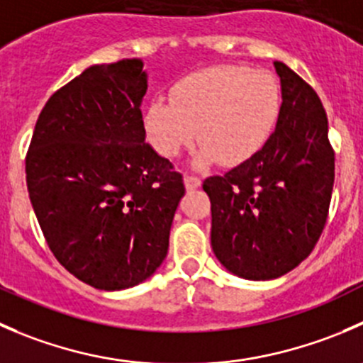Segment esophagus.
<instances>
[{"mask_svg":"<svg viewBox=\"0 0 363 363\" xmlns=\"http://www.w3.org/2000/svg\"><path fill=\"white\" fill-rule=\"evenodd\" d=\"M200 182H202V181H200L196 175H186V177H184V184H186V188H188V189L199 188Z\"/></svg>","mask_w":363,"mask_h":363,"instance_id":"34e87169","label":"esophagus"}]
</instances>
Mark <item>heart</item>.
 <instances>
[{
    "mask_svg": "<svg viewBox=\"0 0 363 363\" xmlns=\"http://www.w3.org/2000/svg\"><path fill=\"white\" fill-rule=\"evenodd\" d=\"M282 111V84L269 70L213 65L181 77L170 99L156 96L143 111L150 145L175 157L196 138V163L235 167L262 150Z\"/></svg>",
    "mask_w": 363,
    "mask_h": 363,
    "instance_id": "1",
    "label": "heart"
}]
</instances>
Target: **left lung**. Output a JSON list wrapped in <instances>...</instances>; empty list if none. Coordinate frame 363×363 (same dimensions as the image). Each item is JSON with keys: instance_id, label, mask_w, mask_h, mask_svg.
I'll return each instance as SVG.
<instances>
[{"instance_id": "left-lung-1", "label": "left lung", "mask_w": 363, "mask_h": 363, "mask_svg": "<svg viewBox=\"0 0 363 363\" xmlns=\"http://www.w3.org/2000/svg\"><path fill=\"white\" fill-rule=\"evenodd\" d=\"M282 111L259 154L203 181L211 246L234 275L269 280L307 259L323 234L335 179L328 117L314 88L275 62Z\"/></svg>"}]
</instances>
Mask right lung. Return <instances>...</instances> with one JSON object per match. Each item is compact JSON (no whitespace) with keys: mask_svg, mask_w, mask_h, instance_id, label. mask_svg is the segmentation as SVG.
I'll use <instances>...</instances> for the list:
<instances>
[{"mask_svg":"<svg viewBox=\"0 0 363 363\" xmlns=\"http://www.w3.org/2000/svg\"><path fill=\"white\" fill-rule=\"evenodd\" d=\"M140 60L94 65L56 90L35 124L26 184L52 255L96 289L149 279L184 196L174 164L145 143Z\"/></svg>","mask_w":363,"mask_h":363,"instance_id":"add662e5","label":"right lung"}]
</instances>
